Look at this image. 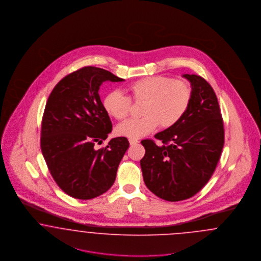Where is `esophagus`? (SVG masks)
<instances>
[{
  "instance_id": "obj_1",
  "label": "esophagus",
  "mask_w": 261,
  "mask_h": 261,
  "mask_svg": "<svg viewBox=\"0 0 261 261\" xmlns=\"http://www.w3.org/2000/svg\"><path fill=\"white\" fill-rule=\"evenodd\" d=\"M129 143L131 146H133V145H136L139 143V140L138 139H129Z\"/></svg>"
}]
</instances>
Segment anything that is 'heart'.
Wrapping results in <instances>:
<instances>
[{"instance_id": "1", "label": "heart", "mask_w": 261, "mask_h": 261, "mask_svg": "<svg viewBox=\"0 0 261 261\" xmlns=\"http://www.w3.org/2000/svg\"><path fill=\"white\" fill-rule=\"evenodd\" d=\"M131 98L144 101L141 118H133L117 127L120 136L139 139L161 127H173L184 117L191 105L193 91L182 79L167 76H149L132 82L128 88ZM102 106L107 113L117 120L125 119L131 110V99L120 91L108 93Z\"/></svg>"}]
</instances>
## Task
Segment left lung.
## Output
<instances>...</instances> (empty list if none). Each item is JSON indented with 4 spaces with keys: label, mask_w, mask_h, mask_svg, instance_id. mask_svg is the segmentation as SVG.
Returning a JSON list of instances; mask_svg holds the SVG:
<instances>
[{
    "label": "left lung",
    "mask_w": 261,
    "mask_h": 261,
    "mask_svg": "<svg viewBox=\"0 0 261 261\" xmlns=\"http://www.w3.org/2000/svg\"><path fill=\"white\" fill-rule=\"evenodd\" d=\"M191 82L192 100L177 124L143 140L146 149L140 164L146 186L168 201L190 199L205 186L220 160L224 125L217 97L199 75L184 74Z\"/></svg>",
    "instance_id": "left-lung-1"
}]
</instances>
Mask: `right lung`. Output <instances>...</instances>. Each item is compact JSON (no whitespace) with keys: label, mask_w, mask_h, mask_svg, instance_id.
<instances>
[{"label":"right lung","mask_w":261,"mask_h":261,"mask_svg":"<svg viewBox=\"0 0 261 261\" xmlns=\"http://www.w3.org/2000/svg\"><path fill=\"white\" fill-rule=\"evenodd\" d=\"M105 81L124 79L95 66L66 75L53 89L43 114V156L58 186L74 199H94L110 190L129 148L125 137L95 148L112 130L99 95Z\"/></svg>","instance_id":"right-lung-1"}]
</instances>
